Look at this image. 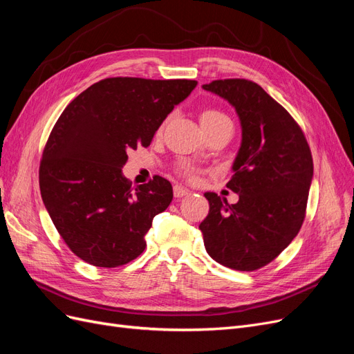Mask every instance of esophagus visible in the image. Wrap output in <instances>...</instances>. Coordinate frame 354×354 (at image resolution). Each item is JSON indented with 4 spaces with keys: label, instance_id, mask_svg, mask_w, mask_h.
I'll use <instances>...</instances> for the list:
<instances>
[{
    "label": "esophagus",
    "instance_id": "1",
    "mask_svg": "<svg viewBox=\"0 0 354 354\" xmlns=\"http://www.w3.org/2000/svg\"><path fill=\"white\" fill-rule=\"evenodd\" d=\"M187 194H189V190H187L186 187L180 186V185H176V186H174V198H183V196H186Z\"/></svg>",
    "mask_w": 354,
    "mask_h": 354
}]
</instances>
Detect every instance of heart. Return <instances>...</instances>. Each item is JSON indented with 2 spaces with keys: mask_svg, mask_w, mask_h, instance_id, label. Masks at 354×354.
<instances>
[{
  "mask_svg": "<svg viewBox=\"0 0 354 354\" xmlns=\"http://www.w3.org/2000/svg\"><path fill=\"white\" fill-rule=\"evenodd\" d=\"M199 121H201L202 128H208V127L217 125V124H220V122L230 121V120H229V118H227L226 115H224L221 111L208 108V109H203V111L199 113ZM180 173L183 174L185 177H187V178H195V176H196V171H195L194 168L187 167V165L181 167Z\"/></svg>",
  "mask_w": 354,
  "mask_h": 354,
  "instance_id": "obj_1",
  "label": "heart"
}]
</instances>
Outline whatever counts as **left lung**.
Segmentation results:
<instances>
[{"mask_svg":"<svg viewBox=\"0 0 354 354\" xmlns=\"http://www.w3.org/2000/svg\"><path fill=\"white\" fill-rule=\"evenodd\" d=\"M236 111L242 142L226 185L239 195L227 203L214 192L199 224L211 259L254 272L273 261L301 229L313 178V159L301 128L259 84L217 80L202 85Z\"/></svg>","mask_w":354,"mask_h":354,"instance_id":"obj_1","label":"left lung"}]
</instances>
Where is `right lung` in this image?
Here are the masks:
<instances>
[{
	"label": "right lung",
	"instance_id": "right-lung-1",
	"mask_svg": "<svg viewBox=\"0 0 354 354\" xmlns=\"http://www.w3.org/2000/svg\"><path fill=\"white\" fill-rule=\"evenodd\" d=\"M196 84L106 78L62 112L42 152L39 189L60 236L85 263L118 267L145 251V234L173 201V186L155 176L133 189L122 167Z\"/></svg>",
	"mask_w": 354,
	"mask_h": 354
}]
</instances>
